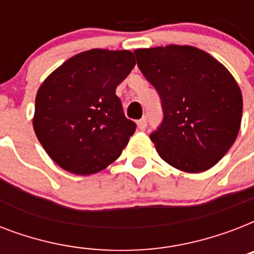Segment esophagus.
<instances>
[{"mask_svg":"<svg viewBox=\"0 0 254 254\" xmlns=\"http://www.w3.org/2000/svg\"><path fill=\"white\" fill-rule=\"evenodd\" d=\"M146 125H147V121H146V119H145V117L139 120L138 123H137V127H138L139 130H143V129L146 127Z\"/></svg>","mask_w":254,"mask_h":254,"instance_id":"1","label":"esophagus"}]
</instances>
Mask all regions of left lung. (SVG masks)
<instances>
[{
	"label": "left lung",
	"mask_w": 254,
	"mask_h": 254,
	"mask_svg": "<svg viewBox=\"0 0 254 254\" xmlns=\"http://www.w3.org/2000/svg\"><path fill=\"white\" fill-rule=\"evenodd\" d=\"M141 72L157 89L163 121L150 135L159 157L185 173H203L236 141L243 95L232 73L193 46L134 51Z\"/></svg>",
	"instance_id": "obj_1"
}]
</instances>
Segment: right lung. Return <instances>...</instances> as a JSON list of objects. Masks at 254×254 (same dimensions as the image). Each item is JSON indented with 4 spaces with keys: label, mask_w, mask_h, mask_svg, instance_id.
Listing matches in <instances>:
<instances>
[{
    "label": "right lung",
    "mask_w": 254,
    "mask_h": 254,
    "mask_svg": "<svg viewBox=\"0 0 254 254\" xmlns=\"http://www.w3.org/2000/svg\"><path fill=\"white\" fill-rule=\"evenodd\" d=\"M134 65L129 50L92 49L46 77L35 97L33 127L58 166L91 175L119 158L135 124L124 115L116 88Z\"/></svg>",
    "instance_id": "obj_1"
}]
</instances>
